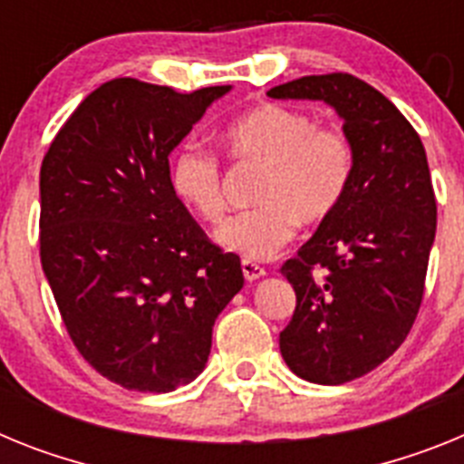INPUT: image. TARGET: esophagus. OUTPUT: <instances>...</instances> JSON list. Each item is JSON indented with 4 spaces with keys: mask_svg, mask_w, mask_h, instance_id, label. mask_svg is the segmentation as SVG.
I'll use <instances>...</instances> for the list:
<instances>
[{
    "mask_svg": "<svg viewBox=\"0 0 464 464\" xmlns=\"http://www.w3.org/2000/svg\"><path fill=\"white\" fill-rule=\"evenodd\" d=\"M240 268H243V276H245V280H259L261 276H266V271H264V266H259V264H255V261H249V259H243L240 261Z\"/></svg>",
    "mask_w": 464,
    "mask_h": 464,
    "instance_id": "esophagus-1",
    "label": "esophagus"
}]
</instances>
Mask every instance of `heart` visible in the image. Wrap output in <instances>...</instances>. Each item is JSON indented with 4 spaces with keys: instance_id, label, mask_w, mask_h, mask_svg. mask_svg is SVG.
I'll list each match as a JSON object with an SVG mask.
<instances>
[{
    "instance_id": "1",
    "label": "heart",
    "mask_w": 464,
    "mask_h": 464,
    "mask_svg": "<svg viewBox=\"0 0 464 464\" xmlns=\"http://www.w3.org/2000/svg\"><path fill=\"white\" fill-rule=\"evenodd\" d=\"M224 154L237 168H261L255 209L221 224V247L247 259H271L296 227H320L343 205L354 177V149L336 126H315L305 111L266 102L236 119L221 135ZM170 184L205 224L227 212L219 156L182 147L170 165Z\"/></svg>"
}]
</instances>
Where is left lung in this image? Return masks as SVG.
Masks as SVG:
<instances>
[{"instance_id":"obj_1","label":"left lung","mask_w":464,"mask_h":464,"mask_svg":"<svg viewBox=\"0 0 464 464\" xmlns=\"http://www.w3.org/2000/svg\"><path fill=\"white\" fill-rule=\"evenodd\" d=\"M268 95L324 100L354 149L343 205L280 268L296 292L282 360L304 381L341 385L388 360L420 310L437 231L425 147L382 92L345 72L301 76Z\"/></svg>"}]
</instances>
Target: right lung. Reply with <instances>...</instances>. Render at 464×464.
Listing matches in <instances>:
<instances>
[{
  "label": "right lung",
  "instance_id": "add662e5",
  "mask_svg": "<svg viewBox=\"0 0 464 464\" xmlns=\"http://www.w3.org/2000/svg\"><path fill=\"white\" fill-rule=\"evenodd\" d=\"M231 86L177 92L111 79L48 147L39 255L72 343L121 388L172 392L205 369L212 327L243 289L240 256L193 221L172 149Z\"/></svg>",
  "mask_w": 464,
  "mask_h": 464
}]
</instances>
